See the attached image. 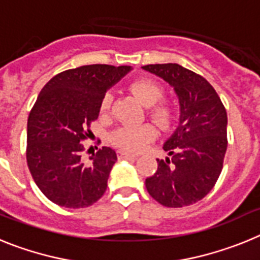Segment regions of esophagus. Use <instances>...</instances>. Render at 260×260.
<instances>
[{"label":"esophagus","mask_w":260,"mask_h":260,"mask_svg":"<svg viewBox=\"0 0 260 260\" xmlns=\"http://www.w3.org/2000/svg\"><path fill=\"white\" fill-rule=\"evenodd\" d=\"M118 157L119 158H126V157H137V155L130 152H125V151H118Z\"/></svg>","instance_id":"1"}]
</instances>
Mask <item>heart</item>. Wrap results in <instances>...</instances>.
<instances>
[{"mask_svg":"<svg viewBox=\"0 0 260 260\" xmlns=\"http://www.w3.org/2000/svg\"><path fill=\"white\" fill-rule=\"evenodd\" d=\"M128 91L144 105L150 108L148 116L153 122L161 128H168L173 121V112L168 105L157 104L162 98V88L156 82L150 79L134 80ZM113 103V95L110 92L105 93L102 99L100 109L102 112H108ZM155 128L150 125L141 127H121L113 134V142L123 150L141 151L146 144L155 138Z\"/></svg>","mask_w":260,"mask_h":260,"instance_id":"obj_1","label":"heart"}]
</instances>
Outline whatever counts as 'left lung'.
I'll use <instances>...</instances> for the list:
<instances>
[{
  "label": "left lung",
  "mask_w": 260,
  "mask_h": 260,
  "mask_svg": "<svg viewBox=\"0 0 260 260\" xmlns=\"http://www.w3.org/2000/svg\"><path fill=\"white\" fill-rule=\"evenodd\" d=\"M142 69L173 87L180 105L177 127L162 144L169 157L146 178L148 194L165 207H185L211 191L226 152V110L213 87L178 63Z\"/></svg>",
  "instance_id": "1"
}]
</instances>
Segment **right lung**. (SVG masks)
<instances>
[{"label":"right lung","instance_id":"add662e5","mask_svg":"<svg viewBox=\"0 0 260 260\" xmlns=\"http://www.w3.org/2000/svg\"><path fill=\"white\" fill-rule=\"evenodd\" d=\"M132 66L86 65L62 71L44 86L27 122V164L41 192L61 207L84 208L107 190L117 153L103 147L84 162L80 142L91 135L102 99Z\"/></svg>","mask_w":260,"mask_h":260}]
</instances>
